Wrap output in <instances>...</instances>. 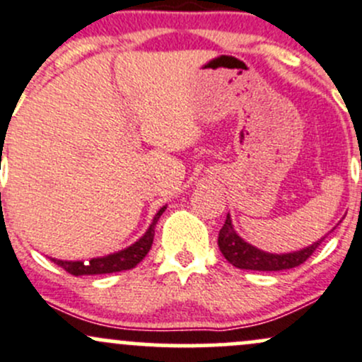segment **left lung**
<instances>
[{
	"label": "left lung",
	"instance_id": "left-lung-1",
	"mask_svg": "<svg viewBox=\"0 0 362 362\" xmlns=\"http://www.w3.org/2000/svg\"><path fill=\"white\" fill-rule=\"evenodd\" d=\"M321 238L314 245L307 246V248L300 251H293V253H267L262 251L245 239L239 238L235 234L234 227H232L230 215H227L226 223L218 232V248L226 260L238 269H246V271H286V269H293L302 265L307 258L314 253L315 248L322 243Z\"/></svg>",
	"mask_w": 362,
	"mask_h": 362
}]
</instances>
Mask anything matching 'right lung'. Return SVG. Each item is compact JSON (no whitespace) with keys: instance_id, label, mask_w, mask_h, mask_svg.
Instances as JSON below:
<instances>
[{"instance_id":"obj_1","label":"right lung","mask_w":362,"mask_h":362,"mask_svg":"<svg viewBox=\"0 0 362 362\" xmlns=\"http://www.w3.org/2000/svg\"><path fill=\"white\" fill-rule=\"evenodd\" d=\"M166 210V206H163L161 210L156 213L154 220L147 229L146 234L135 243V245L128 246V248L117 251V253L107 255V257L100 258H91L88 264L85 262H66V260H55L50 258L52 262H55L59 267H62L64 271H67L72 276H93V274H112V272H121L133 269L136 264L144 260L147 253H149L152 241H154V229L156 223H158L159 216L163 215V211Z\"/></svg>"}]
</instances>
